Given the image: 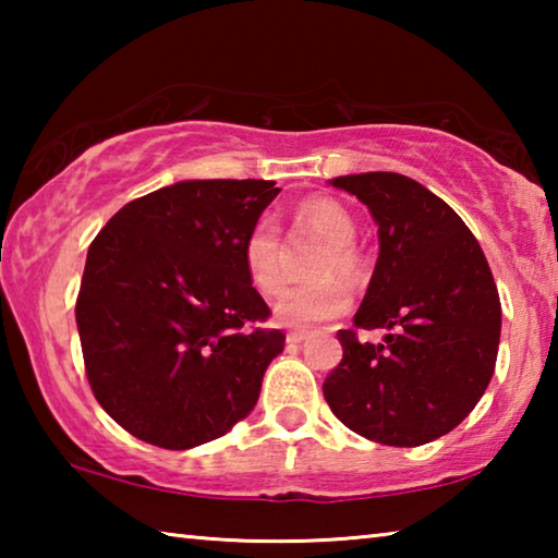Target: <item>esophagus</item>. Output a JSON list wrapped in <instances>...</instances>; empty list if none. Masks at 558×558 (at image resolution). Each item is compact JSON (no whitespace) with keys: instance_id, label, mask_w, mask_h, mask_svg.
<instances>
[{"instance_id":"esophagus-1","label":"esophagus","mask_w":558,"mask_h":558,"mask_svg":"<svg viewBox=\"0 0 558 558\" xmlns=\"http://www.w3.org/2000/svg\"><path fill=\"white\" fill-rule=\"evenodd\" d=\"M310 335L305 332V329H302V332H288V344H300V342H305V339H307Z\"/></svg>"}]
</instances>
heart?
I'll use <instances>...</instances> for the list:
<instances>
[{"instance_id":"obj_1","label":"heart","mask_w":558,"mask_h":558,"mask_svg":"<svg viewBox=\"0 0 558 558\" xmlns=\"http://www.w3.org/2000/svg\"><path fill=\"white\" fill-rule=\"evenodd\" d=\"M295 223L327 241L313 268L315 276L323 280L288 290L276 302L272 313L282 327H313L344 315L352 305L347 288L332 276L344 280L359 276L362 258L352 245L356 223L352 214L329 196H310L300 202L295 206ZM241 256L245 276L263 298H276L286 288V245H282L278 223L270 216H260L251 226L243 239Z\"/></svg>"}]
</instances>
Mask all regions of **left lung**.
<instances>
[{"label": "left lung", "instance_id": "left-lung-1", "mask_svg": "<svg viewBox=\"0 0 558 558\" xmlns=\"http://www.w3.org/2000/svg\"><path fill=\"white\" fill-rule=\"evenodd\" d=\"M369 206L379 258L354 329H339L342 362L325 379L329 409L359 436L415 448L446 436L493 379L502 307L475 235L426 186L396 172L329 182ZM359 328H386L379 345Z\"/></svg>", "mask_w": 558, "mask_h": 558}]
</instances>
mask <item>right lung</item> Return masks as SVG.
<instances>
[{"label": "right lung", "mask_w": 558, "mask_h": 558, "mask_svg": "<svg viewBox=\"0 0 558 558\" xmlns=\"http://www.w3.org/2000/svg\"><path fill=\"white\" fill-rule=\"evenodd\" d=\"M280 189L189 179L140 196L93 239L75 300L83 362L112 421L157 448L229 433L286 347L243 268V239Z\"/></svg>", "instance_id": "1"}]
</instances>
